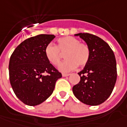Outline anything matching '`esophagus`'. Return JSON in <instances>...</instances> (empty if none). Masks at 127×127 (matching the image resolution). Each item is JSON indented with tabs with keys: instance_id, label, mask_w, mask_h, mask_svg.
<instances>
[{
	"instance_id": "esophagus-1",
	"label": "esophagus",
	"mask_w": 127,
	"mask_h": 127,
	"mask_svg": "<svg viewBox=\"0 0 127 127\" xmlns=\"http://www.w3.org/2000/svg\"><path fill=\"white\" fill-rule=\"evenodd\" d=\"M69 75H70V74H68V73H62V76L63 77H68Z\"/></svg>"
}]
</instances>
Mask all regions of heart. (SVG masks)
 Returning a JSON list of instances; mask_svg holds the SVG:
<instances>
[{
    "instance_id": "1",
    "label": "heart",
    "mask_w": 127,
    "mask_h": 127,
    "mask_svg": "<svg viewBox=\"0 0 127 127\" xmlns=\"http://www.w3.org/2000/svg\"><path fill=\"white\" fill-rule=\"evenodd\" d=\"M63 54H65L66 59L59 65V69L68 72L75 70L77 65L84 66L89 61L91 50L88 44L71 36L59 38L57 45L50 43L45 49L46 58L55 66L59 64Z\"/></svg>"
}]
</instances>
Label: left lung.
<instances>
[{
    "mask_svg": "<svg viewBox=\"0 0 127 127\" xmlns=\"http://www.w3.org/2000/svg\"><path fill=\"white\" fill-rule=\"evenodd\" d=\"M91 50L89 62L78 72L80 81L72 92L80 102L91 106L105 102L111 94L117 79L116 60L113 51L103 39L89 33H79Z\"/></svg>",
    "mask_w": 127,
    "mask_h": 127,
    "instance_id": "8db88e82",
    "label": "left lung"
}]
</instances>
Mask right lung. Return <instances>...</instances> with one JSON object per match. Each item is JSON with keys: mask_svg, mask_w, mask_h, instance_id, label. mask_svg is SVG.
<instances>
[{"mask_svg": "<svg viewBox=\"0 0 127 127\" xmlns=\"http://www.w3.org/2000/svg\"><path fill=\"white\" fill-rule=\"evenodd\" d=\"M55 37L53 34H38L27 38L10 57V84L16 97L25 104L36 106L44 102L52 95L57 80L62 77L45 55L46 46Z\"/></svg>", "mask_w": 127, "mask_h": 127, "instance_id": "add662e5", "label": "right lung"}]
</instances>
